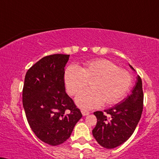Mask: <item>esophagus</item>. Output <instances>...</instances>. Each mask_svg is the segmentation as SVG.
I'll use <instances>...</instances> for the list:
<instances>
[{
  "instance_id": "esophagus-1",
  "label": "esophagus",
  "mask_w": 159,
  "mask_h": 159,
  "mask_svg": "<svg viewBox=\"0 0 159 159\" xmlns=\"http://www.w3.org/2000/svg\"><path fill=\"white\" fill-rule=\"evenodd\" d=\"M81 113L83 114V116H86L89 114V111H86L85 109H81Z\"/></svg>"
}]
</instances>
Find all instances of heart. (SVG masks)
<instances>
[{
  "mask_svg": "<svg viewBox=\"0 0 159 159\" xmlns=\"http://www.w3.org/2000/svg\"><path fill=\"white\" fill-rule=\"evenodd\" d=\"M65 81L68 92L76 95L92 81V89L84 90L76 98L78 106L91 109L120 102L129 92L133 78L128 70L105 59H94L84 64L83 68L73 65L67 68Z\"/></svg>",
  "mask_w": 159,
  "mask_h": 159,
  "instance_id": "1",
  "label": "heart"
}]
</instances>
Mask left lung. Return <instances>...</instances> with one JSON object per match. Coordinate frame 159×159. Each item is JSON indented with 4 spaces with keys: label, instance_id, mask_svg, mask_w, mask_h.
<instances>
[{
    "label": "left lung",
    "instance_id": "left-lung-1",
    "mask_svg": "<svg viewBox=\"0 0 159 159\" xmlns=\"http://www.w3.org/2000/svg\"><path fill=\"white\" fill-rule=\"evenodd\" d=\"M131 92L120 104L104 112H94L98 121L92 134L103 148L112 149L120 146L127 141L135 130L143 110L144 94L140 76L138 75Z\"/></svg>",
    "mask_w": 159,
    "mask_h": 159
}]
</instances>
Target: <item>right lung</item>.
Segmentation results:
<instances>
[{"instance_id": "1", "label": "right lung", "mask_w": 159, "mask_h": 159, "mask_svg": "<svg viewBox=\"0 0 159 159\" xmlns=\"http://www.w3.org/2000/svg\"><path fill=\"white\" fill-rule=\"evenodd\" d=\"M70 55L43 57L25 74L23 105L35 135L52 146L64 143L82 117L80 109L65 92V67Z\"/></svg>"}]
</instances>
